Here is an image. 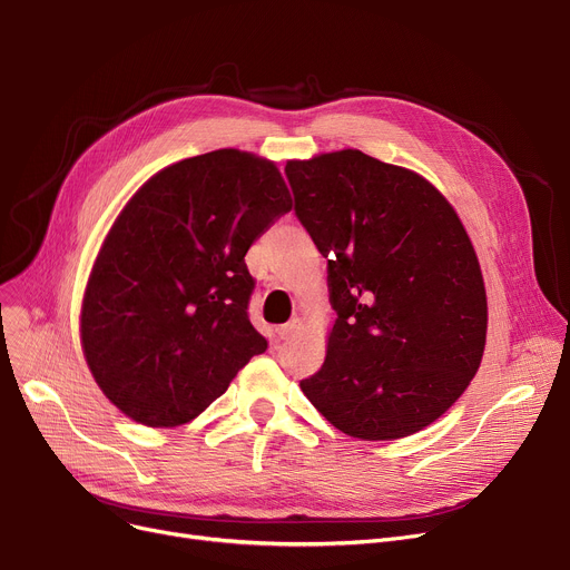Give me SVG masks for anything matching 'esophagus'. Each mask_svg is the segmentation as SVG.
Masks as SVG:
<instances>
[{
  "mask_svg": "<svg viewBox=\"0 0 570 570\" xmlns=\"http://www.w3.org/2000/svg\"><path fill=\"white\" fill-rule=\"evenodd\" d=\"M301 327H303V321H301V318H291L288 323H284V325L277 327V335H279V340H288V337H293L297 331H301Z\"/></svg>",
  "mask_w": 570,
  "mask_h": 570,
  "instance_id": "obj_1",
  "label": "esophagus"
}]
</instances>
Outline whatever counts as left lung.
Here are the masks:
<instances>
[{"instance_id":"left-lung-1","label":"left lung","mask_w":570,"mask_h":570,"mask_svg":"<svg viewBox=\"0 0 570 570\" xmlns=\"http://www.w3.org/2000/svg\"><path fill=\"white\" fill-rule=\"evenodd\" d=\"M286 177L337 312L303 393L355 439L421 432L485 351V284L460 217L425 177L361 149L288 161Z\"/></svg>"}]
</instances>
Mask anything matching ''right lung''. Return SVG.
<instances>
[{"label": "right lung", "instance_id": "1", "mask_svg": "<svg viewBox=\"0 0 570 570\" xmlns=\"http://www.w3.org/2000/svg\"><path fill=\"white\" fill-rule=\"evenodd\" d=\"M293 207L277 166L239 149L177 161L136 191L89 275L80 342L104 395L147 428L185 425L267 348L245 254Z\"/></svg>", "mask_w": 570, "mask_h": 570}]
</instances>
